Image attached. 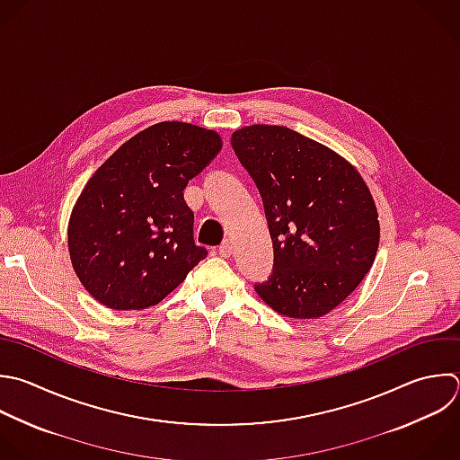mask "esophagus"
Wrapping results in <instances>:
<instances>
[{
	"label": "esophagus",
	"mask_w": 460,
	"mask_h": 460,
	"mask_svg": "<svg viewBox=\"0 0 460 460\" xmlns=\"http://www.w3.org/2000/svg\"><path fill=\"white\" fill-rule=\"evenodd\" d=\"M217 252H219V255H221V257H225V259H226V257H230V255H232V243H230L228 239H225V241L221 243V246H219V250H217Z\"/></svg>",
	"instance_id": "34e87169"
}]
</instances>
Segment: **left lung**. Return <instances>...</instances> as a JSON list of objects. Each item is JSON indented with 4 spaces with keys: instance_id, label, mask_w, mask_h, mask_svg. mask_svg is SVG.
<instances>
[{
    "instance_id": "1",
    "label": "left lung",
    "mask_w": 460,
    "mask_h": 460,
    "mask_svg": "<svg viewBox=\"0 0 460 460\" xmlns=\"http://www.w3.org/2000/svg\"><path fill=\"white\" fill-rule=\"evenodd\" d=\"M232 147L255 181L273 243V271L257 295L289 318H318L370 270L379 221L359 172L284 126H250Z\"/></svg>"
}]
</instances>
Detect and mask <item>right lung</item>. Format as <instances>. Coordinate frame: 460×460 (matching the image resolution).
I'll return each instance as SVG.
<instances>
[{"label": "right lung", "mask_w": 460, "mask_h": 460, "mask_svg": "<svg viewBox=\"0 0 460 460\" xmlns=\"http://www.w3.org/2000/svg\"><path fill=\"white\" fill-rule=\"evenodd\" d=\"M221 147L216 131L160 122L97 169L68 223L74 270L95 300L119 311L156 305L207 257L183 190Z\"/></svg>", "instance_id": "obj_1"}]
</instances>
